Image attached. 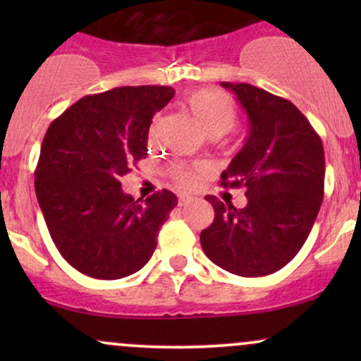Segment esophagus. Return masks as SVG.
<instances>
[{
    "label": "esophagus",
    "mask_w": 361,
    "mask_h": 361,
    "mask_svg": "<svg viewBox=\"0 0 361 361\" xmlns=\"http://www.w3.org/2000/svg\"><path fill=\"white\" fill-rule=\"evenodd\" d=\"M192 202H193L192 197H185V195H180V197H178V205H180V207L192 204Z\"/></svg>",
    "instance_id": "esophagus-1"
}]
</instances>
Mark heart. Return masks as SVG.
<instances>
[{"instance_id":"b5f03b06","label":"heart","mask_w":361,"mask_h":361,"mask_svg":"<svg viewBox=\"0 0 361 361\" xmlns=\"http://www.w3.org/2000/svg\"><path fill=\"white\" fill-rule=\"evenodd\" d=\"M186 110L192 114L210 137H221L235 126L238 106L231 94L215 88L198 90L190 94L185 102ZM204 166L202 164H173L169 168V176L183 190H192L200 181Z\"/></svg>"}]
</instances>
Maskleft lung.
Instances as JSON below:
<instances>
[{
  "instance_id": "1",
  "label": "left lung",
  "mask_w": 361,
  "mask_h": 361,
  "mask_svg": "<svg viewBox=\"0 0 361 361\" xmlns=\"http://www.w3.org/2000/svg\"><path fill=\"white\" fill-rule=\"evenodd\" d=\"M250 118V135L221 175L224 188H244L247 204L207 195L214 222L202 231L204 252L222 270L264 276L295 258L324 197V147L292 102L246 82H222Z\"/></svg>"
}]
</instances>
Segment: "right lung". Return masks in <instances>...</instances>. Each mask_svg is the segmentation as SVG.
Segmentation results:
<instances>
[{"instance_id":"add662e5","label":"right lung","mask_w":361,"mask_h":361,"mask_svg":"<svg viewBox=\"0 0 361 361\" xmlns=\"http://www.w3.org/2000/svg\"><path fill=\"white\" fill-rule=\"evenodd\" d=\"M175 97L169 86H120L88 94L49 126L35 193L62 258L93 279L139 271L178 204L169 190L135 200L120 178L147 156L152 117Z\"/></svg>"}]
</instances>
